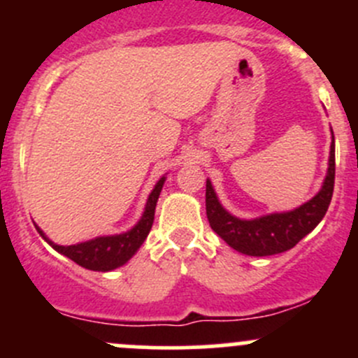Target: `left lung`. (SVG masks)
<instances>
[{
    "instance_id": "1",
    "label": "left lung",
    "mask_w": 358,
    "mask_h": 358,
    "mask_svg": "<svg viewBox=\"0 0 358 358\" xmlns=\"http://www.w3.org/2000/svg\"><path fill=\"white\" fill-rule=\"evenodd\" d=\"M333 131V129H331ZM334 135L331 142L329 168L322 189L315 197L286 213H272L255 220L230 215L216 197L211 182H206V215L211 229L236 251L249 256H272L294 248L312 232L326 215L334 190Z\"/></svg>"
}]
</instances>
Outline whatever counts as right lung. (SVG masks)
<instances>
[{
    "label": "right lung",
    "mask_w": 358,
    "mask_h": 358,
    "mask_svg": "<svg viewBox=\"0 0 358 358\" xmlns=\"http://www.w3.org/2000/svg\"><path fill=\"white\" fill-rule=\"evenodd\" d=\"M164 182L166 176H162V178L156 183V187L152 189V192H150L149 199H147L145 211H143L142 218L138 220V223H136L131 230H128V232L124 234L95 237V239L92 241L72 244V246H59V244L52 243V241L43 234V230L39 229L38 225H36V230H38L39 236H41L50 246L55 249V251H59L60 255L71 258L72 262L78 263L83 268L93 270V272H110V270L119 268V266L124 265V263L138 251L140 246L143 244V241L149 236L154 223V213H156L159 194H161Z\"/></svg>",
    "instance_id": "add662e5"
}]
</instances>
